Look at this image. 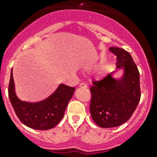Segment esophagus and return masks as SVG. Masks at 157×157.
<instances>
[{
	"mask_svg": "<svg viewBox=\"0 0 157 157\" xmlns=\"http://www.w3.org/2000/svg\"><path fill=\"white\" fill-rule=\"evenodd\" d=\"M79 87H82V88H87V85L86 83H80Z\"/></svg>",
	"mask_w": 157,
	"mask_h": 157,
	"instance_id": "1",
	"label": "esophagus"
}]
</instances>
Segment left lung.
<instances>
[{
    "mask_svg": "<svg viewBox=\"0 0 157 157\" xmlns=\"http://www.w3.org/2000/svg\"><path fill=\"white\" fill-rule=\"evenodd\" d=\"M109 50L116 56V67H123L121 79L112 77V73L101 80H94L90 105L94 123L103 128L122 125L131 117L141 98L139 71L127 51L118 47Z\"/></svg>",
    "mask_w": 157,
    "mask_h": 157,
    "instance_id": "obj_1",
    "label": "left lung"
}]
</instances>
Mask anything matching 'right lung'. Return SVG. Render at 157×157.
I'll list each match as a JSON object with an SVG mask.
<instances>
[{
    "label": "right lung",
    "mask_w": 157,
    "mask_h": 157,
    "mask_svg": "<svg viewBox=\"0 0 157 157\" xmlns=\"http://www.w3.org/2000/svg\"><path fill=\"white\" fill-rule=\"evenodd\" d=\"M75 87L60 84L47 99L29 103L18 99L14 89L12 70L8 85V97L16 116L22 123L34 130H45L56 127L62 120Z\"/></svg>",
    "instance_id": "1"
}]
</instances>
